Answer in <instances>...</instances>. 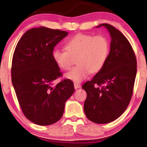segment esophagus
<instances>
[{
  "instance_id": "1",
  "label": "esophagus",
  "mask_w": 147,
  "mask_h": 147,
  "mask_svg": "<svg viewBox=\"0 0 147 147\" xmlns=\"http://www.w3.org/2000/svg\"><path fill=\"white\" fill-rule=\"evenodd\" d=\"M74 86H75V89H77V88H80L81 84H80V83H78V82H75V83H74Z\"/></svg>"
}]
</instances>
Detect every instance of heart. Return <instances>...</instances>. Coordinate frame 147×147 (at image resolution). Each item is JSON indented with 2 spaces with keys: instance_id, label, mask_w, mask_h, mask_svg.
Instances as JSON below:
<instances>
[{
  "instance_id": "obj_1",
  "label": "heart",
  "mask_w": 147,
  "mask_h": 147,
  "mask_svg": "<svg viewBox=\"0 0 147 147\" xmlns=\"http://www.w3.org/2000/svg\"><path fill=\"white\" fill-rule=\"evenodd\" d=\"M65 51L55 49L52 58L63 70H70L75 63L77 65L65 74L66 78L81 82L90 72L97 73L105 64L109 52V40L105 35L79 33L65 43Z\"/></svg>"
}]
</instances>
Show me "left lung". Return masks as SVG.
Segmentation results:
<instances>
[{
	"label": "left lung",
	"instance_id": "8db88e82",
	"mask_svg": "<svg viewBox=\"0 0 147 147\" xmlns=\"http://www.w3.org/2000/svg\"><path fill=\"white\" fill-rule=\"evenodd\" d=\"M110 33V51L102 70L82 86L86 92L84 110L96 123H108L125 112L133 93L137 59L129 41L118 29L102 24Z\"/></svg>",
	"mask_w": 147,
	"mask_h": 147
}]
</instances>
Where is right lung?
<instances>
[{
	"label": "right lung",
	"instance_id": "add662e5",
	"mask_svg": "<svg viewBox=\"0 0 147 147\" xmlns=\"http://www.w3.org/2000/svg\"><path fill=\"white\" fill-rule=\"evenodd\" d=\"M67 35V32L59 29L31 28L14 49L12 84L24 116L38 125H51L60 120L66 100L75 91L73 82L68 79L53 85L63 75L53 60L52 52Z\"/></svg>",
	"mask_w": 147,
	"mask_h": 147
}]
</instances>
